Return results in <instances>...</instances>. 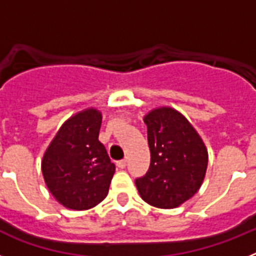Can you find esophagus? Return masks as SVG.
I'll return each mask as SVG.
<instances>
[{"mask_svg":"<svg viewBox=\"0 0 256 256\" xmlns=\"http://www.w3.org/2000/svg\"><path fill=\"white\" fill-rule=\"evenodd\" d=\"M126 162H126V159H124V160H120V162H118L116 165L120 169H124L126 166Z\"/></svg>","mask_w":256,"mask_h":256,"instance_id":"esophagus-1","label":"esophagus"}]
</instances>
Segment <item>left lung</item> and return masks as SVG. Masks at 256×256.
<instances>
[{"instance_id": "left-lung-1", "label": "left lung", "mask_w": 256, "mask_h": 256, "mask_svg": "<svg viewBox=\"0 0 256 256\" xmlns=\"http://www.w3.org/2000/svg\"><path fill=\"white\" fill-rule=\"evenodd\" d=\"M151 162L136 180L142 200L151 206L173 209L200 190L208 168V148L187 118L170 106L155 108L144 116Z\"/></svg>"}]
</instances>
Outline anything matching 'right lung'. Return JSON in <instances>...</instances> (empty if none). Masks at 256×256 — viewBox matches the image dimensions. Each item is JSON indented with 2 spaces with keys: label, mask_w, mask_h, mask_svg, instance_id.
<instances>
[{
  "label": "right lung",
  "mask_w": 256,
  "mask_h": 256,
  "mask_svg": "<svg viewBox=\"0 0 256 256\" xmlns=\"http://www.w3.org/2000/svg\"><path fill=\"white\" fill-rule=\"evenodd\" d=\"M102 114L88 108L64 122L40 162L51 195L62 206L88 210L108 196L115 173L106 148L98 141Z\"/></svg>",
  "instance_id": "right-lung-1"
}]
</instances>
